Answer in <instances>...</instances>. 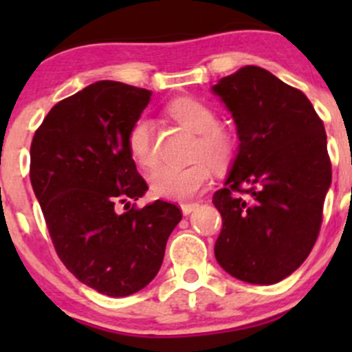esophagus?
<instances>
[{
	"label": "esophagus",
	"mask_w": 352,
	"mask_h": 352,
	"mask_svg": "<svg viewBox=\"0 0 352 352\" xmlns=\"http://www.w3.org/2000/svg\"><path fill=\"white\" fill-rule=\"evenodd\" d=\"M197 202H187V204H180V209H182V212L184 214H190V212L194 211V209L197 208Z\"/></svg>",
	"instance_id": "obj_1"
}]
</instances>
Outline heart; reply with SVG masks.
<instances>
[{
  "mask_svg": "<svg viewBox=\"0 0 352 352\" xmlns=\"http://www.w3.org/2000/svg\"><path fill=\"white\" fill-rule=\"evenodd\" d=\"M166 110L177 122L197 133L192 158L199 160L187 166H158L150 175V189L160 199L187 201L208 186L211 177L209 163L216 168L228 165L235 153V136L218 126L214 110L196 98L179 97L170 102ZM127 150L141 168L156 165L158 156L155 150L153 122L148 117H140L129 127Z\"/></svg>",
  "mask_w": 352,
  "mask_h": 352,
  "instance_id": "b5f03b06",
  "label": "heart"
}]
</instances>
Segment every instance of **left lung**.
<instances>
[{"label": "left lung", "instance_id": "obj_1", "mask_svg": "<svg viewBox=\"0 0 352 352\" xmlns=\"http://www.w3.org/2000/svg\"><path fill=\"white\" fill-rule=\"evenodd\" d=\"M211 90L232 112L240 141L225 187L212 196L223 218L216 261L240 281L274 285L303 264L320 232L332 182L324 122L303 91L258 66Z\"/></svg>", "mask_w": 352, "mask_h": 352}]
</instances>
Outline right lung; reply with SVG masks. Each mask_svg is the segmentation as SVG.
I'll return each mask as SVG.
<instances>
[{
  "mask_svg": "<svg viewBox=\"0 0 352 352\" xmlns=\"http://www.w3.org/2000/svg\"><path fill=\"white\" fill-rule=\"evenodd\" d=\"M151 91L97 81L56 104L30 146V182L49 235L67 271L91 289L129 296L162 267L182 212L155 201L129 208L148 190L127 150V133ZM122 201L126 211L117 213Z\"/></svg>",
  "mask_w": 352,
  "mask_h": 352,
  "instance_id": "right-lung-1",
  "label": "right lung"
}]
</instances>
